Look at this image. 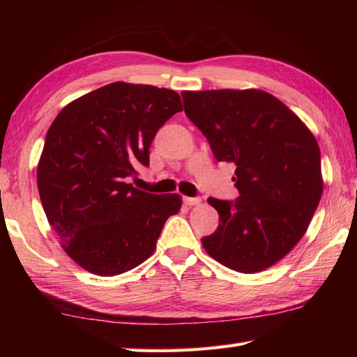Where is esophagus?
<instances>
[{
    "label": "esophagus",
    "instance_id": "obj_1",
    "mask_svg": "<svg viewBox=\"0 0 357 357\" xmlns=\"http://www.w3.org/2000/svg\"><path fill=\"white\" fill-rule=\"evenodd\" d=\"M184 202L187 204V206H199L201 204V198H198V196H196V198H188V196H185L184 198Z\"/></svg>",
    "mask_w": 357,
    "mask_h": 357
}]
</instances>
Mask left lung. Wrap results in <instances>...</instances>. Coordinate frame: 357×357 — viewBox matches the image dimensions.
<instances>
[{"label": "left lung", "instance_id": "obj_1", "mask_svg": "<svg viewBox=\"0 0 357 357\" xmlns=\"http://www.w3.org/2000/svg\"><path fill=\"white\" fill-rule=\"evenodd\" d=\"M216 161L233 162L234 201L208 198L219 225L206 252L239 273L271 267L298 244L322 196L321 151L307 126L262 90L183 92Z\"/></svg>", "mask_w": 357, "mask_h": 357}]
</instances>
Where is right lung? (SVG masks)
I'll return each mask as SVG.
<instances>
[{"mask_svg": "<svg viewBox=\"0 0 357 357\" xmlns=\"http://www.w3.org/2000/svg\"><path fill=\"white\" fill-rule=\"evenodd\" d=\"M176 92L112 82L67 104L53 121L38 164V192L64 252L98 276H116L151 256L181 208L176 193L127 184L149 165L150 144L174 113Z\"/></svg>", "mask_w": 357, "mask_h": 357, "instance_id": "add662e5", "label": "right lung"}]
</instances>
